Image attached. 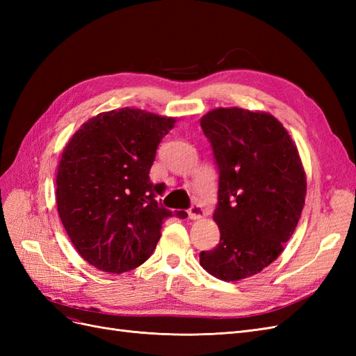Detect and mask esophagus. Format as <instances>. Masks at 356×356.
<instances>
[{
  "label": "esophagus",
  "mask_w": 356,
  "mask_h": 356,
  "mask_svg": "<svg viewBox=\"0 0 356 356\" xmlns=\"http://www.w3.org/2000/svg\"><path fill=\"white\" fill-rule=\"evenodd\" d=\"M204 215H207V213H204L203 207H202V204H199V203H193L191 208L188 209V217L191 220H200V218L204 217Z\"/></svg>",
  "instance_id": "1"
}]
</instances>
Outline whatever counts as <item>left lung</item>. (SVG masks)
I'll return each instance as SVG.
<instances>
[{
	"mask_svg": "<svg viewBox=\"0 0 356 356\" xmlns=\"http://www.w3.org/2000/svg\"><path fill=\"white\" fill-rule=\"evenodd\" d=\"M200 126L220 170L213 212L220 243L200 252V266L236 282L282 254L305 207L306 172L293 138L272 114L215 108Z\"/></svg>",
	"mask_w": 356,
	"mask_h": 356,
	"instance_id": "1",
	"label": "left lung"
}]
</instances>
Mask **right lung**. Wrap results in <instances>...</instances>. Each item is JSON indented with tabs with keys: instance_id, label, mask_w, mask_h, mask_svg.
Instances as JSON below:
<instances>
[{
	"instance_id": "1",
	"label": "right lung",
	"mask_w": 356,
	"mask_h": 356,
	"mask_svg": "<svg viewBox=\"0 0 356 356\" xmlns=\"http://www.w3.org/2000/svg\"><path fill=\"white\" fill-rule=\"evenodd\" d=\"M175 117L139 108L99 113L72 135L58 166L56 204L77 252L102 272L123 273L156 250L163 221L186 211L160 207L149 181L156 149Z\"/></svg>"
}]
</instances>
